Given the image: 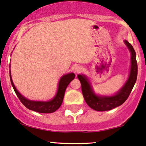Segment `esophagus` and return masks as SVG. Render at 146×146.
<instances>
[{"label":"esophagus","instance_id":"1","mask_svg":"<svg viewBox=\"0 0 146 146\" xmlns=\"http://www.w3.org/2000/svg\"><path fill=\"white\" fill-rule=\"evenodd\" d=\"M82 70V66H76V67L74 68V71L76 72V73H80Z\"/></svg>","mask_w":146,"mask_h":146}]
</instances>
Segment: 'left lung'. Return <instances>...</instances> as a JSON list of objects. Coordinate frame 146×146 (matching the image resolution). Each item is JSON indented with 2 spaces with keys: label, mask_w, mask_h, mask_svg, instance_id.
Wrapping results in <instances>:
<instances>
[{
  "label": "left lung",
  "mask_w": 146,
  "mask_h": 146,
  "mask_svg": "<svg viewBox=\"0 0 146 146\" xmlns=\"http://www.w3.org/2000/svg\"><path fill=\"white\" fill-rule=\"evenodd\" d=\"M125 44L131 52V68L127 81L114 95L110 96H102L95 93L90 82L87 76L83 74L78 75V78L81 83L82 95L85 101L90 108L99 111L111 110L121 105L127 100L136 83L138 74V66L134 48L128 41H124Z\"/></svg>",
  "instance_id": "left-lung-1"
}]
</instances>
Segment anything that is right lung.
Segmentation results:
<instances>
[{
  "mask_svg": "<svg viewBox=\"0 0 146 146\" xmlns=\"http://www.w3.org/2000/svg\"><path fill=\"white\" fill-rule=\"evenodd\" d=\"M10 78L12 86H13L17 98L20 99V102L23 103V105L25 106L29 110L36 111V112L52 113L56 111L61 107L64 98V94L66 88L68 85V84L75 78V74L73 73H68V74L64 75L60 78L56 94V95L54 97L53 99L50 100L48 101H34L27 99L23 95H22L18 92V90L16 89L14 83L13 82V80H12L10 70Z\"/></svg>",
  "mask_w": 146,
  "mask_h": 146,
  "instance_id": "right-lung-1",
  "label": "right lung"
}]
</instances>
